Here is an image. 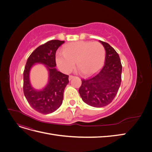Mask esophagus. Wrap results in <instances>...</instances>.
I'll list each match as a JSON object with an SVG mask.
<instances>
[{
  "mask_svg": "<svg viewBox=\"0 0 152 152\" xmlns=\"http://www.w3.org/2000/svg\"><path fill=\"white\" fill-rule=\"evenodd\" d=\"M73 78H74V76H73V75H70V76H69L68 79H69V80H71L72 79H73Z\"/></svg>",
  "mask_w": 152,
  "mask_h": 152,
  "instance_id": "obj_1",
  "label": "esophagus"
}]
</instances>
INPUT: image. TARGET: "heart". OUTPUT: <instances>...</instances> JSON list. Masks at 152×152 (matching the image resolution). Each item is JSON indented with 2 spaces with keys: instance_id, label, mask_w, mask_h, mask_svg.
<instances>
[{
  "instance_id": "heart-1",
  "label": "heart",
  "mask_w": 152,
  "mask_h": 152,
  "mask_svg": "<svg viewBox=\"0 0 152 152\" xmlns=\"http://www.w3.org/2000/svg\"><path fill=\"white\" fill-rule=\"evenodd\" d=\"M105 59V49L98 42L78 41L65 45L63 52L56 56L57 65L65 72H70L75 66L85 75H90L102 67Z\"/></svg>"
}]
</instances>
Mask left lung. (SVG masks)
Masks as SVG:
<instances>
[{
  "mask_svg": "<svg viewBox=\"0 0 152 152\" xmlns=\"http://www.w3.org/2000/svg\"><path fill=\"white\" fill-rule=\"evenodd\" d=\"M106 51L103 68L88 79H82L79 92L84 102L91 107L101 108L111 103L121 84L122 64L118 53L112 46L99 40Z\"/></svg>",
  "mask_w": 152,
  "mask_h": 152,
  "instance_id": "1",
  "label": "left lung"
}]
</instances>
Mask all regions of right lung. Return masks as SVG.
Wrapping results in <instances>:
<instances>
[{"label":"right lung","instance_id":"add662e5","mask_svg":"<svg viewBox=\"0 0 152 152\" xmlns=\"http://www.w3.org/2000/svg\"><path fill=\"white\" fill-rule=\"evenodd\" d=\"M65 41L52 40L40 45L27 59L23 72V92L30 105L37 112L43 114L51 113L61 105L63 93L68 84V75L63 74L55 68L56 52ZM37 63L46 65L49 73L47 85L42 90H37L29 81L31 68Z\"/></svg>","mask_w":152,"mask_h":152}]
</instances>
